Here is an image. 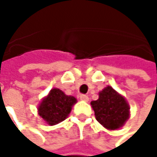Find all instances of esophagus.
I'll use <instances>...</instances> for the list:
<instances>
[{"instance_id": "34e87169", "label": "esophagus", "mask_w": 157, "mask_h": 157, "mask_svg": "<svg viewBox=\"0 0 157 157\" xmlns=\"http://www.w3.org/2000/svg\"><path fill=\"white\" fill-rule=\"evenodd\" d=\"M80 99H81L82 101H88V96H87V95H86V94H81V95H80Z\"/></svg>"}]
</instances>
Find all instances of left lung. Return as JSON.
<instances>
[{
  "mask_svg": "<svg viewBox=\"0 0 157 157\" xmlns=\"http://www.w3.org/2000/svg\"><path fill=\"white\" fill-rule=\"evenodd\" d=\"M96 120L109 130H116L129 118V105L125 99L111 86L99 93V99L91 101Z\"/></svg>",
  "mask_w": 157,
  "mask_h": 157,
  "instance_id": "8db88e82",
  "label": "left lung"
}]
</instances>
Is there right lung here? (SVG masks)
I'll list each match as a JSON object with an SVG mask.
<instances>
[{
  "mask_svg": "<svg viewBox=\"0 0 157 157\" xmlns=\"http://www.w3.org/2000/svg\"><path fill=\"white\" fill-rule=\"evenodd\" d=\"M75 102L76 99L74 97L66 95L58 88H53L40 102L38 114L48 124L55 125L68 117Z\"/></svg>",
  "mask_w": 157,
  "mask_h": 157,
  "instance_id": "add662e5",
  "label": "right lung"
}]
</instances>
